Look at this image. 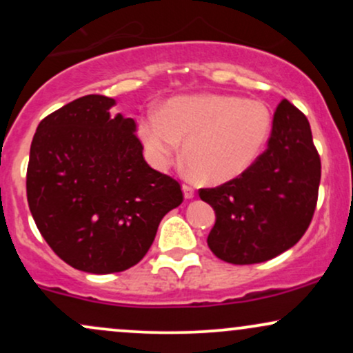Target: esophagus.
<instances>
[{"mask_svg": "<svg viewBox=\"0 0 353 353\" xmlns=\"http://www.w3.org/2000/svg\"><path fill=\"white\" fill-rule=\"evenodd\" d=\"M182 192H184L185 199H192V197L196 196V190H194L192 185H188V184L182 185Z\"/></svg>", "mask_w": 353, "mask_h": 353, "instance_id": "esophagus-1", "label": "esophagus"}]
</instances>
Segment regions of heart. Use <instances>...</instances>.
Listing matches in <instances>:
<instances>
[{
    "mask_svg": "<svg viewBox=\"0 0 353 353\" xmlns=\"http://www.w3.org/2000/svg\"><path fill=\"white\" fill-rule=\"evenodd\" d=\"M272 116L261 101L205 94L177 98L139 123L151 163L165 169L179 159L181 144L190 172L205 184H224L252 168L264 151Z\"/></svg>",
    "mask_w": 353,
    "mask_h": 353,
    "instance_id": "1",
    "label": "heart"
}]
</instances>
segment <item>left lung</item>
<instances>
[{"label": "left lung", "instance_id": "obj_1", "mask_svg": "<svg viewBox=\"0 0 353 353\" xmlns=\"http://www.w3.org/2000/svg\"><path fill=\"white\" fill-rule=\"evenodd\" d=\"M320 169L309 121L282 99L267 149L252 168L217 188L199 189L216 210L209 249L229 264L249 265L297 244L314 217Z\"/></svg>", "mask_w": 353, "mask_h": 353}]
</instances>
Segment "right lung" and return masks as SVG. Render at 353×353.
<instances>
[{"label":"right lung","mask_w":353,"mask_h":353,"mask_svg":"<svg viewBox=\"0 0 353 353\" xmlns=\"http://www.w3.org/2000/svg\"><path fill=\"white\" fill-rule=\"evenodd\" d=\"M88 94L39 123L26 194L36 228L66 264L112 274L148 254L159 222L182 204L181 184L144 161L131 117Z\"/></svg>","instance_id":"1"}]
</instances>
